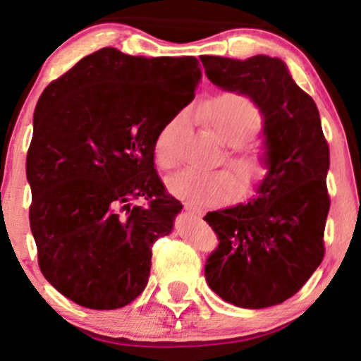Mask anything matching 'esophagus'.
<instances>
[{
	"label": "esophagus",
	"mask_w": 361,
	"mask_h": 361,
	"mask_svg": "<svg viewBox=\"0 0 361 361\" xmlns=\"http://www.w3.org/2000/svg\"><path fill=\"white\" fill-rule=\"evenodd\" d=\"M185 211H186V213H190V214H200V211H196L193 206L188 204V203H185Z\"/></svg>",
	"instance_id": "obj_1"
}]
</instances>
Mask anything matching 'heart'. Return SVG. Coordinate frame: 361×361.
Masks as SVG:
<instances>
[{"mask_svg": "<svg viewBox=\"0 0 361 361\" xmlns=\"http://www.w3.org/2000/svg\"><path fill=\"white\" fill-rule=\"evenodd\" d=\"M203 114L209 127L221 140L238 145L261 127V112L257 105L246 95L236 92L221 94L204 105ZM180 118H173L161 128L155 140V160L168 168L175 163V138ZM243 181V193L252 195L269 176V160L264 153H246L234 161ZM166 188L176 198L186 201L195 208L218 204L233 198L239 190L236 175L228 170L200 171L186 168L166 180Z\"/></svg>", "mask_w": 361, "mask_h": 361, "instance_id": "obj_1", "label": "heart"}]
</instances>
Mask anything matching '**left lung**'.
I'll return each instance as SVG.
<instances>
[{"mask_svg":"<svg viewBox=\"0 0 361 361\" xmlns=\"http://www.w3.org/2000/svg\"><path fill=\"white\" fill-rule=\"evenodd\" d=\"M200 59L214 85L257 105L269 160L267 180L246 204L204 216L219 241L204 277L229 304L266 309L297 294L324 259L329 143L314 99L284 61L264 54Z\"/></svg>","mask_w":361,"mask_h":361,"instance_id":"left-lung-1","label":"left lung"}]
</instances>
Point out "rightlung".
Wrapping results in <instances>:
<instances>
[{"label": "right lung", "instance_id": "add662e5", "mask_svg": "<svg viewBox=\"0 0 361 361\" xmlns=\"http://www.w3.org/2000/svg\"><path fill=\"white\" fill-rule=\"evenodd\" d=\"M200 79L196 57L102 47L37 100L26 158L31 233L42 276L75 304L120 309L147 287L153 243L183 208L157 175L155 140ZM138 197L149 206L132 205Z\"/></svg>", "mask_w": 361, "mask_h": 361}]
</instances>
